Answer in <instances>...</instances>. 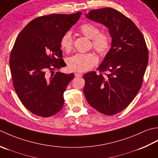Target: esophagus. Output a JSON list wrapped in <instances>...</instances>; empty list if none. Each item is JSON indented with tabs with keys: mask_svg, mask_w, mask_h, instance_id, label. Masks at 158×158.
I'll return each instance as SVG.
<instances>
[{
	"mask_svg": "<svg viewBox=\"0 0 158 158\" xmlns=\"http://www.w3.org/2000/svg\"><path fill=\"white\" fill-rule=\"evenodd\" d=\"M74 75H75L76 77H81L82 76V74L81 73H77V72H76L74 73Z\"/></svg>",
	"mask_w": 158,
	"mask_h": 158,
	"instance_id": "esophagus-1",
	"label": "esophagus"
}]
</instances>
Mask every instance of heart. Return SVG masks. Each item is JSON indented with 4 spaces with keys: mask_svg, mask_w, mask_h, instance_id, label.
<instances>
[{
    "mask_svg": "<svg viewBox=\"0 0 158 158\" xmlns=\"http://www.w3.org/2000/svg\"><path fill=\"white\" fill-rule=\"evenodd\" d=\"M80 33L91 40L92 46L96 52L101 55L106 54L110 47V37L108 33H99L97 26L91 23H85L79 27ZM61 49L67 52H70L73 48L72 34L67 31L64 34L60 41ZM98 62V59L93 53H78L68 58L67 66L70 71L76 72H85L91 69Z\"/></svg>",
    "mask_w": 158,
    "mask_h": 158,
    "instance_id": "obj_1",
    "label": "heart"
}]
</instances>
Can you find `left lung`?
<instances>
[{"instance_id": "8db88e82", "label": "left lung", "mask_w": 158, "mask_h": 158, "mask_svg": "<svg viewBox=\"0 0 158 158\" xmlns=\"http://www.w3.org/2000/svg\"><path fill=\"white\" fill-rule=\"evenodd\" d=\"M86 17L108 28L111 48L97 70L84 75V94L99 112L113 115L127 107L142 86L149 52L140 31L130 19L106 7L90 11ZM108 71V75L102 73Z\"/></svg>"}]
</instances>
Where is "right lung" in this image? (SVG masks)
<instances>
[{
	"mask_svg": "<svg viewBox=\"0 0 158 158\" xmlns=\"http://www.w3.org/2000/svg\"><path fill=\"white\" fill-rule=\"evenodd\" d=\"M81 14L38 17L16 38L9 59L13 84L22 104L39 117H51L63 108V93L74 75L54 70L66 65L60 41Z\"/></svg>",
	"mask_w": 158,
	"mask_h": 158,
	"instance_id": "1",
	"label": "right lung"
}]
</instances>
